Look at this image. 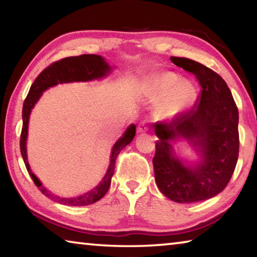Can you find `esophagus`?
<instances>
[{
    "mask_svg": "<svg viewBox=\"0 0 257 257\" xmlns=\"http://www.w3.org/2000/svg\"><path fill=\"white\" fill-rule=\"evenodd\" d=\"M147 130H149V125H147V123L144 122V121H142V122L139 123L138 127H137V133L142 134V133L147 132Z\"/></svg>",
    "mask_w": 257,
    "mask_h": 257,
    "instance_id": "esophagus-1",
    "label": "esophagus"
}]
</instances>
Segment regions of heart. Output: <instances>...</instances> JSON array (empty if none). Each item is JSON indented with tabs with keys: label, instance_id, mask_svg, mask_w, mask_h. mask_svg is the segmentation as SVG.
<instances>
[{
	"label": "heart",
	"instance_id": "heart-1",
	"mask_svg": "<svg viewBox=\"0 0 257 257\" xmlns=\"http://www.w3.org/2000/svg\"><path fill=\"white\" fill-rule=\"evenodd\" d=\"M176 73L163 72L151 80L150 97L159 99L156 114L160 118H173L184 112L195 98V88L188 81H179Z\"/></svg>",
	"mask_w": 257,
	"mask_h": 257
}]
</instances>
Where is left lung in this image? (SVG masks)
<instances>
[{
	"mask_svg": "<svg viewBox=\"0 0 257 257\" xmlns=\"http://www.w3.org/2000/svg\"><path fill=\"white\" fill-rule=\"evenodd\" d=\"M171 61L193 73L202 87L193 107L170 122H155L159 137L153 158L155 181L164 196L178 203H194L221 193L229 184L239 153L238 108L229 87L212 69L187 58ZM185 137L201 151L203 161L185 167L172 154L170 142Z\"/></svg>",
	"mask_w": 257,
	"mask_h": 257,
	"instance_id": "obj_1",
	"label": "left lung"
}]
</instances>
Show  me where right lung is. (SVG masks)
<instances>
[{
  "label": "right lung",
  "instance_id": "1",
  "mask_svg": "<svg viewBox=\"0 0 257 257\" xmlns=\"http://www.w3.org/2000/svg\"><path fill=\"white\" fill-rule=\"evenodd\" d=\"M108 70H110V67L107 66V63L103 60L102 56L99 55L81 54L78 56H69V58L61 59L50 64L49 67L45 68L44 70L38 75V77L33 82L32 87H30L27 97L25 99L23 106V129H21L20 135V152L21 155H23L26 169H27L29 176L32 177L34 184L37 186V188L40 189L46 197H49L52 201L71 206H85L99 201V199L106 194L108 188H110L111 178L113 176V173H114L116 156H118L120 152L134 139L135 134H136V125H130L123 136L115 143L114 146H113L111 153V162L110 165H108L106 175L103 178L101 184L97 187H95L93 190L81 195L79 197L61 198L59 196H55V195L52 194L50 190L44 188V187L42 186L41 181L35 177L32 170H30L29 163L27 161V152H26V141H27L30 111H32V108L34 107L35 103H36L38 101V98L41 97L42 93L44 92L45 89L49 88V87L61 84V82L81 80L85 81L96 79V78L105 76Z\"/></svg>",
  "mask_w": 257,
  "mask_h": 257
}]
</instances>
